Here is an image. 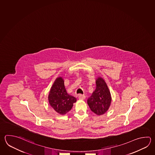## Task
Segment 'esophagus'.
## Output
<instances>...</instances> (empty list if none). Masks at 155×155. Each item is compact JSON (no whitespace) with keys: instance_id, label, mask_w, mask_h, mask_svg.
<instances>
[{"instance_id":"1","label":"esophagus","mask_w":155,"mask_h":155,"mask_svg":"<svg viewBox=\"0 0 155 155\" xmlns=\"http://www.w3.org/2000/svg\"><path fill=\"white\" fill-rule=\"evenodd\" d=\"M78 96L79 99H80V100H84L85 98V96L84 94H78Z\"/></svg>"}]
</instances>
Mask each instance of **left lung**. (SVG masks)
Here are the masks:
<instances>
[{"instance_id": "8db88e82", "label": "left lung", "mask_w": 155, "mask_h": 155, "mask_svg": "<svg viewBox=\"0 0 155 155\" xmlns=\"http://www.w3.org/2000/svg\"><path fill=\"white\" fill-rule=\"evenodd\" d=\"M96 88L87 100L91 110L97 115H102L109 109L112 98L106 82L98 77L96 81Z\"/></svg>"}]
</instances>
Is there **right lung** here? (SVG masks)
<instances>
[{
    "instance_id": "1",
    "label": "right lung",
    "mask_w": 155,
    "mask_h": 155,
    "mask_svg": "<svg viewBox=\"0 0 155 155\" xmlns=\"http://www.w3.org/2000/svg\"><path fill=\"white\" fill-rule=\"evenodd\" d=\"M48 101L49 104L55 112L64 115L71 109L73 103L76 102V98L67 93L63 79L58 77L51 88Z\"/></svg>"
}]
</instances>
